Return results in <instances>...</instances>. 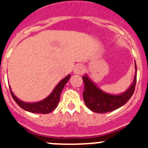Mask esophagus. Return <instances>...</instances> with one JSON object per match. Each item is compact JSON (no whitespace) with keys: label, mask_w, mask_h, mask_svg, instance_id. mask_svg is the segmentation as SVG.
Wrapping results in <instances>:
<instances>
[{"label":"esophagus","mask_w":148,"mask_h":148,"mask_svg":"<svg viewBox=\"0 0 148 148\" xmlns=\"http://www.w3.org/2000/svg\"><path fill=\"white\" fill-rule=\"evenodd\" d=\"M84 72V67L82 64H78L74 68L73 70V73L74 74H78V75H82V73Z\"/></svg>","instance_id":"34e87169"}]
</instances>
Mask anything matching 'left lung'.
<instances>
[{"label":"left lung","mask_w":148,"mask_h":148,"mask_svg":"<svg viewBox=\"0 0 148 148\" xmlns=\"http://www.w3.org/2000/svg\"><path fill=\"white\" fill-rule=\"evenodd\" d=\"M135 75L129 88L120 94H110L101 90L87 74L82 77L84 90L83 98L87 108L92 112L105 113L125 105L133 95L136 83V64L135 61Z\"/></svg>","instance_id":"left-lung-1"}]
</instances>
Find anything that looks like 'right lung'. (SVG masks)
Returning <instances> with one entry per match:
<instances>
[{
    "label": "right lung",
    "instance_id": "obj_1",
    "mask_svg": "<svg viewBox=\"0 0 148 148\" xmlns=\"http://www.w3.org/2000/svg\"><path fill=\"white\" fill-rule=\"evenodd\" d=\"M70 76L71 75L69 74L67 76L63 78L62 80L58 82V84L53 89V92H51L47 97L45 98L43 100L37 101V102H25V101L20 100L18 98L15 96V94L13 93V92L12 91L11 87L10 86V92H11V95L12 96L13 99L15 100L17 104L24 110L33 113L47 114V113H49L53 110L57 108L58 102H59L60 95L61 93V91H62L63 88L64 87L66 82L69 81Z\"/></svg>",
    "mask_w": 148,
    "mask_h": 148
}]
</instances>
